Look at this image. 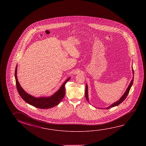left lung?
Listing matches in <instances>:
<instances>
[{"label":"left lung","instance_id":"1","mask_svg":"<svg viewBox=\"0 0 146 146\" xmlns=\"http://www.w3.org/2000/svg\"><path fill=\"white\" fill-rule=\"evenodd\" d=\"M132 74L133 75V76L132 78V79L131 80V81L130 82V83L129 84V86H128V88H127L126 90L125 91L124 94H123V95L120 98L119 100L113 103H112V104H111L110 106H108L107 108H105L104 109L105 110H108V109H110V108H113L115 106H116L117 105H119V104L122 103V102L123 101H124L125 99L126 98L127 96L129 94V91L130 90V88H131L132 86V84H133V78H134V71H133V68L132 67ZM85 96H86V100L88 101V102L90 103L89 102V100H88V84H86V92H85ZM103 109V108H102Z\"/></svg>","mask_w":146,"mask_h":146}]
</instances>
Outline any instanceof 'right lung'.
<instances>
[{"label": "right lung", "instance_id": "obj_1", "mask_svg": "<svg viewBox=\"0 0 146 146\" xmlns=\"http://www.w3.org/2000/svg\"><path fill=\"white\" fill-rule=\"evenodd\" d=\"M17 65L15 72V77L17 90L20 96L23 99V100L29 104L38 108L48 109L58 105L64 97L65 95V84H66L67 81L69 80L70 77L66 79L60 89L52 95L47 97H41L36 98L27 93L21 86L17 78Z\"/></svg>", "mask_w": 146, "mask_h": 146}]
</instances>
